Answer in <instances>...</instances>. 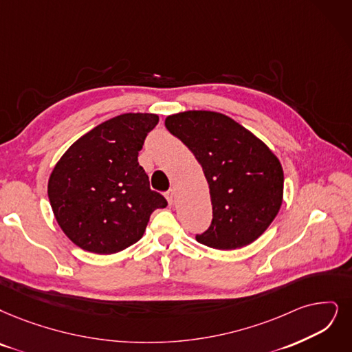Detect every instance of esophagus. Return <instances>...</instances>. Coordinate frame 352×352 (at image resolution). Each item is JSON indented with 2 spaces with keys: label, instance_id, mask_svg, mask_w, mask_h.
I'll use <instances>...</instances> for the list:
<instances>
[{
  "label": "esophagus",
  "instance_id": "esophagus-1",
  "mask_svg": "<svg viewBox=\"0 0 352 352\" xmlns=\"http://www.w3.org/2000/svg\"><path fill=\"white\" fill-rule=\"evenodd\" d=\"M166 199H167L168 205H172V204L175 202V190H173V189L166 192Z\"/></svg>",
  "mask_w": 352,
  "mask_h": 352
}]
</instances>
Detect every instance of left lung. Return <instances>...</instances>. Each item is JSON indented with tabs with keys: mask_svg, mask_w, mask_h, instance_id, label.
<instances>
[{
	"mask_svg": "<svg viewBox=\"0 0 352 352\" xmlns=\"http://www.w3.org/2000/svg\"><path fill=\"white\" fill-rule=\"evenodd\" d=\"M164 125L193 153L209 185L212 222L196 241L215 250L254 243L283 202V167L276 154L221 112H177Z\"/></svg>",
	"mask_w": 352,
	"mask_h": 352,
	"instance_id": "obj_1",
	"label": "left lung"
}]
</instances>
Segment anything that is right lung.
<instances>
[{
	"label": "right lung",
	"mask_w": 352,
	"mask_h": 352,
	"mask_svg": "<svg viewBox=\"0 0 352 352\" xmlns=\"http://www.w3.org/2000/svg\"><path fill=\"white\" fill-rule=\"evenodd\" d=\"M159 116L127 112L83 134L54 164L47 195L70 241L95 254H116L143 236L167 201L150 189L138 151Z\"/></svg>",
	"instance_id": "right-lung-1"
}]
</instances>
